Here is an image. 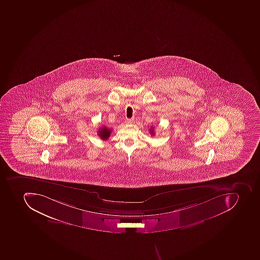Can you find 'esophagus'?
I'll return each instance as SVG.
<instances>
[{
	"instance_id": "1",
	"label": "esophagus",
	"mask_w": 260,
	"mask_h": 260,
	"mask_svg": "<svg viewBox=\"0 0 260 260\" xmlns=\"http://www.w3.org/2000/svg\"><path fill=\"white\" fill-rule=\"evenodd\" d=\"M125 124H126V125H131V124H132V123H133V120H131V119H126V120H125Z\"/></svg>"
}]
</instances>
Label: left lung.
Listing matches in <instances>:
<instances>
[{
    "label": "left lung",
    "mask_w": 260,
    "mask_h": 260,
    "mask_svg": "<svg viewBox=\"0 0 260 260\" xmlns=\"http://www.w3.org/2000/svg\"><path fill=\"white\" fill-rule=\"evenodd\" d=\"M150 132H151V135H154V134H155V131H154L153 127L151 126V129H150Z\"/></svg>",
    "instance_id": "1"
}]
</instances>
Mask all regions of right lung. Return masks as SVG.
I'll use <instances>...</instances> for the list:
<instances>
[{"label":"right lung","instance_id":"right-lung-1","mask_svg":"<svg viewBox=\"0 0 260 260\" xmlns=\"http://www.w3.org/2000/svg\"><path fill=\"white\" fill-rule=\"evenodd\" d=\"M112 133V129L107 128L106 126H102L98 131V135L102 140H107Z\"/></svg>","mask_w":260,"mask_h":260}]
</instances>
